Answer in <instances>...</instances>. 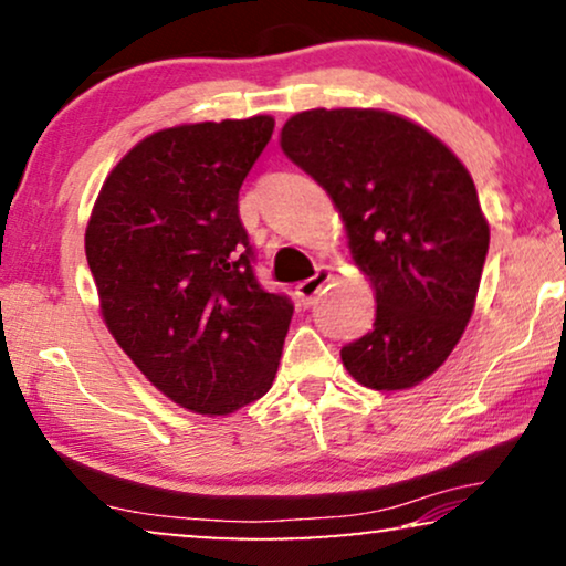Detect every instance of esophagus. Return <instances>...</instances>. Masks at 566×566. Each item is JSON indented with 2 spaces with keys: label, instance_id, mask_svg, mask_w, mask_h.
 I'll return each instance as SVG.
<instances>
[{
  "label": "esophagus",
  "instance_id": "esophagus-1",
  "mask_svg": "<svg viewBox=\"0 0 566 566\" xmlns=\"http://www.w3.org/2000/svg\"><path fill=\"white\" fill-rule=\"evenodd\" d=\"M327 281H329L327 270H316V275L306 277V281H301L296 285V296H298L301 304H304V306L312 304V301L316 298V293H319L324 285H327Z\"/></svg>",
  "mask_w": 566,
  "mask_h": 566
}]
</instances>
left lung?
I'll use <instances>...</instances> for the list:
<instances>
[{
	"label": "left lung",
	"instance_id": "obj_1",
	"mask_svg": "<svg viewBox=\"0 0 566 566\" xmlns=\"http://www.w3.org/2000/svg\"><path fill=\"white\" fill-rule=\"evenodd\" d=\"M281 149L327 190L376 291L374 329L339 350L343 366L368 389H412L448 360L476 304L490 223L469 169L428 128L374 107L296 113Z\"/></svg>",
	"mask_w": 566,
	"mask_h": 566
}]
</instances>
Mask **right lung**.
Returning a JSON list of instances; mask_svg holds the SVG:
<instances>
[{"label":"right lung","mask_w":566,"mask_h":566,"mask_svg":"<svg viewBox=\"0 0 566 566\" xmlns=\"http://www.w3.org/2000/svg\"><path fill=\"white\" fill-rule=\"evenodd\" d=\"M273 126L252 115L146 136L105 177L84 231L115 343L198 415H231L268 394L293 316L254 277L237 203Z\"/></svg>","instance_id":"add662e5"}]
</instances>
